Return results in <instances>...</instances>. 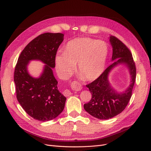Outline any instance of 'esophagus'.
I'll return each instance as SVG.
<instances>
[{"label":"esophagus","mask_w":151,"mask_h":151,"mask_svg":"<svg viewBox=\"0 0 151 151\" xmlns=\"http://www.w3.org/2000/svg\"><path fill=\"white\" fill-rule=\"evenodd\" d=\"M74 86H75V88H76V89L77 91L81 90V89H82L81 86L79 85L77 82H75V83H74ZM63 94L64 95V96H66V97H68V96H70V95L71 94V92H70V91H69V90H68V89H65L64 91L63 92Z\"/></svg>","instance_id":"34e87169"}]
</instances>
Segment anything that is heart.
<instances>
[{
  "mask_svg": "<svg viewBox=\"0 0 151 151\" xmlns=\"http://www.w3.org/2000/svg\"><path fill=\"white\" fill-rule=\"evenodd\" d=\"M108 52V46L104 42L89 37L71 40L66 44L65 51H59L55 55L58 73L66 80L73 73L77 63L78 72L83 80L92 81L104 71Z\"/></svg>",
  "mask_w": 151,
  "mask_h": 151,
  "instance_id": "b5f03b06",
  "label": "heart"
}]
</instances>
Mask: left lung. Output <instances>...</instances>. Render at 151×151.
<instances>
[{"mask_svg": "<svg viewBox=\"0 0 151 151\" xmlns=\"http://www.w3.org/2000/svg\"><path fill=\"white\" fill-rule=\"evenodd\" d=\"M109 42L113 47L112 61H114L97 79L86 85L92 98L89 103L84 105V108L99 119H108L123 111L132 97L136 80L135 63L129 49L116 37L110 36ZM120 64H124L128 68L131 81L125 91L117 93L110 85L108 76L113 68Z\"/></svg>", "mask_w": 151, "mask_h": 151, "instance_id": "obj_1", "label": "left lung"}]
</instances>
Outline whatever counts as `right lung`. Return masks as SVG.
<instances>
[{"mask_svg":"<svg viewBox=\"0 0 151 151\" xmlns=\"http://www.w3.org/2000/svg\"><path fill=\"white\" fill-rule=\"evenodd\" d=\"M64 35L47 32L32 40L21 52L14 73L17 100L24 110L34 119L45 122L58 117L64 109L66 97L58 88L52 68ZM38 60L45 65L38 78L29 75L27 65Z\"/></svg>","mask_w":151,"mask_h":151,"instance_id":"obj_1","label":"right lung"}]
</instances>
